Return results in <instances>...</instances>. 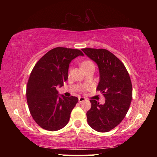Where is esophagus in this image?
<instances>
[{"label": "esophagus", "mask_w": 157, "mask_h": 157, "mask_svg": "<svg viewBox=\"0 0 157 157\" xmlns=\"http://www.w3.org/2000/svg\"><path fill=\"white\" fill-rule=\"evenodd\" d=\"M78 101H79V102H82L84 101H86V98L84 97H79Z\"/></svg>", "instance_id": "obj_1"}]
</instances>
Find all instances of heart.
<instances>
[{
    "label": "heart",
    "instance_id": "b5f03b06",
    "mask_svg": "<svg viewBox=\"0 0 157 157\" xmlns=\"http://www.w3.org/2000/svg\"><path fill=\"white\" fill-rule=\"evenodd\" d=\"M81 66L82 67L83 69L85 70L86 69L90 67L94 66V63L91 61H83L81 63Z\"/></svg>",
    "mask_w": 157,
    "mask_h": 157
}]
</instances>
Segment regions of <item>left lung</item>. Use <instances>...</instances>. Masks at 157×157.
Returning <instances> with one entry per match:
<instances>
[{"label": "left lung", "mask_w": 157, "mask_h": 157, "mask_svg": "<svg viewBox=\"0 0 157 157\" xmlns=\"http://www.w3.org/2000/svg\"><path fill=\"white\" fill-rule=\"evenodd\" d=\"M82 51L97 64L100 79L96 90L106 99L104 105L94 99L90 101L87 121L96 131L107 132L118 125L128 111L132 98L131 79L123 63L107 50L87 48Z\"/></svg>", "instance_id": "obj_1"}]
</instances>
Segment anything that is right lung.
<instances>
[{"mask_svg":"<svg viewBox=\"0 0 157 157\" xmlns=\"http://www.w3.org/2000/svg\"><path fill=\"white\" fill-rule=\"evenodd\" d=\"M78 56H84L79 50L56 47L46 53L32 69L27 102L33 119L43 129L57 131L69 122L78 98L59 95L56 87L67 80L69 63Z\"/></svg>","mask_w":157,"mask_h":157,"instance_id":"right-lung-1","label":"right lung"}]
</instances>
